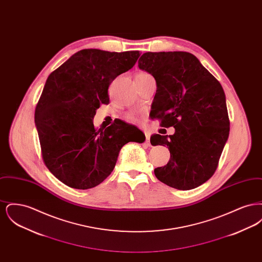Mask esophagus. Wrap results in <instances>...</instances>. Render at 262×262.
<instances>
[{
	"label": "esophagus",
	"mask_w": 262,
	"mask_h": 262,
	"mask_svg": "<svg viewBox=\"0 0 262 262\" xmlns=\"http://www.w3.org/2000/svg\"><path fill=\"white\" fill-rule=\"evenodd\" d=\"M144 134H145V137H146V143L148 144V145H151L150 144V135L147 133V132H144Z\"/></svg>",
	"instance_id": "esophagus-1"
}]
</instances>
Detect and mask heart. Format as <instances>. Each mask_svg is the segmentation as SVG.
Masks as SVG:
<instances>
[{
    "mask_svg": "<svg viewBox=\"0 0 262 262\" xmlns=\"http://www.w3.org/2000/svg\"><path fill=\"white\" fill-rule=\"evenodd\" d=\"M144 75H149L147 73H144V72H141V73H138L137 75V76H144ZM125 118H126V120H128V121H130V122H135V121H137V113L130 112L128 113V114H126V116H125Z\"/></svg>",
    "mask_w": 262,
    "mask_h": 262,
    "instance_id": "obj_1",
    "label": "heart"
}]
</instances>
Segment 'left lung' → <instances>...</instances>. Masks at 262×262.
Returning <instances> with one entry per match:
<instances>
[{
    "instance_id": "left-lung-1",
    "label": "left lung",
    "mask_w": 262,
    "mask_h": 262,
    "mask_svg": "<svg viewBox=\"0 0 262 262\" xmlns=\"http://www.w3.org/2000/svg\"><path fill=\"white\" fill-rule=\"evenodd\" d=\"M138 68L156 80L152 117L173 136L153 135L152 145L168 146L170 160L154 170L169 187L192 189L215 173L229 137L230 121L220 82L187 52H147Z\"/></svg>"
}]
</instances>
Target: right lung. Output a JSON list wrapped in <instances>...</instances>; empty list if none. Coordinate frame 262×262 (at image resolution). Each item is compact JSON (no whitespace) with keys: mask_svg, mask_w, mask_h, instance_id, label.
I'll list each match as a JSON object with an SVG mask.
<instances>
[{"mask_svg":"<svg viewBox=\"0 0 262 262\" xmlns=\"http://www.w3.org/2000/svg\"><path fill=\"white\" fill-rule=\"evenodd\" d=\"M138 51L83 49L51 74L35 109V125L46 167L68 187L88 189L112 173L120 150L144 134L125 122L96 129L93 118L109 104L108 88L130 70Z\"/></svg>","mask_w":262,"mask_h":262,"instance_id":"1","label":"right lung"}]
</instances>
